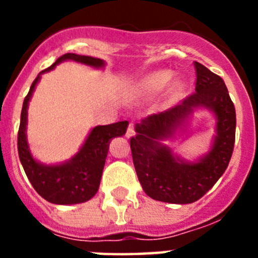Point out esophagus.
<instances>
[{
	"mask_svg": "<svg viewBox=\"0 0 258 258\" xmlns=\"http://www.w3.org/2000/svg\"><path fill=\"white\" fill-rule=\"evenodd\" d=\"M134 136V126L133 124H129V126H127V131H126V137L127 138H131V137Z\"/></svg>",
	"mask_w": 258,
	"mask_h": 258,
	"instance_id": "obj_1",
	"label": "esophagus"
}]
</instances>
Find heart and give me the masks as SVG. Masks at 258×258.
<instances>
[{
	"mask_svg": "<svg viewBox=\"0 0 258 258\" xmlns=\"http://www.w3.org/2000/svg\"><path fill=\"white\" fill-rule=\"evenodd\" d=\"M170 79H172V74H170L169 71H156V72H152V74L143 77L140 83H137V92L140 93L141 95H145V97L156 95L166 88ZM183 84L181 81H174L168 88V98H169V101L174 102L179 99L183 95Z\"/></svg>",
	"mask_w": 258,
	"mask_h": 258,
	"instance_id": "heart-1",
	"label": "heart"
}]
</instances>
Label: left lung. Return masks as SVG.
<instances>
[{
	"label": "left lung",
	"instance_id": "8db88e82",
	"mask_svg": "<svg viewBox=\"0 0 258 258\" xmlns=\"http://www.w3.org/2000/svg\"><path fill=\"white\" fill-rule=\"evenodd\" d=\"M195 93L181 104L154 113L136 124L132 156L142 188L150 198L170 204H190L204 197L225 173L235 142V107L218 75L195 61ZM209 109L216 118V136L206 155L186 161L163 143L183 130L195 109Z\"/></svg>",
	"mask_w": 258,
	"mask_h": 258
}]
</instances>
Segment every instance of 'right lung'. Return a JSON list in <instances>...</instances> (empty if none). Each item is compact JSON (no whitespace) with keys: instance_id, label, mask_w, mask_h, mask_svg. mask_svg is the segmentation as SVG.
<instances>
[{"instance_id":"right-lung-1","label":"right lung","mask_w":258,"mask_h":258,"mask_svg":"<svg viewBox=\"0 0 258 258\" xmlns=\"http://www.w3.org/2000/svg\"><path fill=\"white\" fill-rule=\"evenodd\" d=\"M72 60L93 68H103L106 61L93 56L77 55L67 52L55 60L54 64L41 71L32 83L28 94L24 98L20 115V126L18 132V152L20 163L29 182L38 195L52 204L70 206L80 204L92 199L97 194L101 183L104 163L108 154L109 141L126 133L127 121H118L109 125H98L90 131L79 152L70 160L60 164H42L32 156L27 141V122H28V104L41 75L54 70L59 63Z\"/></svg>"}]
</instances>
